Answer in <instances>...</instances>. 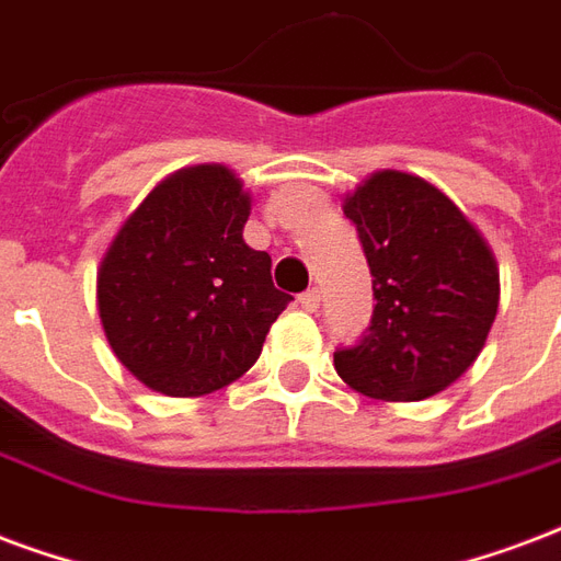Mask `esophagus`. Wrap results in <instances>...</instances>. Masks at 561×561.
I'll return each instance as SVG.
<instances>
[{
  "label": "esophagus",
  "mask_w": 561,
  "mask_h": 561,
  "mask_svg": "<svg viewBox=\"0 0 561 561\" xmlns=\"http://www.w3.org/2000/svg\"><path fill=\"white\" fill-rule=\"evenodd\" d=\"M319 301H322V293H319V289H307V293H301V296H298V305L305 307V310H310V313H313L316 307H319Z\"/></svg>",
  "instance_id": "34e87169"
}]
</instances>
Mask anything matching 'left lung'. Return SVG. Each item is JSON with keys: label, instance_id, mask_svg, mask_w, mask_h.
Listing matches in <instances>:
<instances>
[{"label": "left lung", "instance_id": "obj_1", "mask_svg": "<svg viewBox=\"0 0 561 561\" xmlns=\"http://www.w3.org/2000/svg\"><path fill=\"white\" fill-rule=\"evenodd\" d=\"M373 275V319L334 366L373 399L414 402L473 364L500 305L485 239L444 192L420 176L381 171L345 197Z\"/></svg>", "mask_w": 561, "mask_h": 561}]
</instances>
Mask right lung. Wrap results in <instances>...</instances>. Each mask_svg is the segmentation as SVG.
Instances as JSON below:
<instances>
[{"label": "right lung", "instance_id": "obj_1", "mask_svg": "<svg viewBox=\"0 0 561 561\" xmlns=\"http://www.w3.org/2000/svg\"><path fill=\"white\" fill-rule=\"evenodd\" d=\"M251 201L221 165L168 176L129 216L96 275L117 360L165 396H201L248 373L293 296L242 239Z\"/></svg>", "mask_w": 561, "mask_h": 561}]
</instances>
